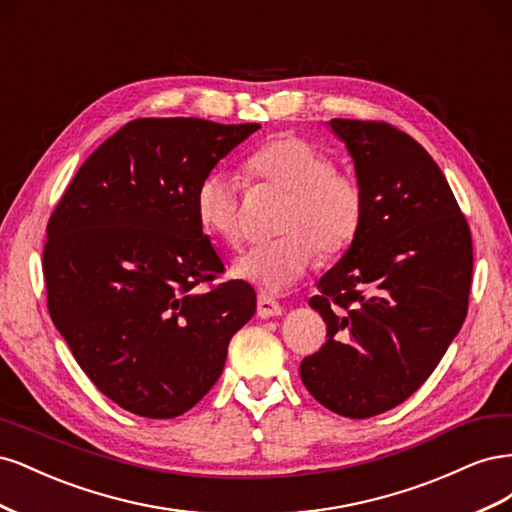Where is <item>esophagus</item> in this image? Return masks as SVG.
I'll list each match as a JSON object with an SVG mask.
<instances>
[{
    "mask_svg": "<svg viewBox=\"0 0 512 512\" xmlns=\"http://www.w3.org/2000/svg\"><path fill=\"white\" fill-rule=\"evenodd\" d=\"M284 307L277 303L269 294H258V316L260 318H273V316H282Z\"/></svg>",
    "mask_w": 512,
    "mask_h": 512,
    "instance_id": "1",
    "label": "esophagus"
}]
</instances>
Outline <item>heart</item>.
<instances>
[{
    "mask_svg": "<svg viewBox=\"0 0 512 512\" xmlns=\"http://www.w3.org/2000/svg\"><path fill=\"white\" fill-rule=\"evenodd\" d=\"M250 181L286 192L277 218V239L252 245L235 262V273L265 292H284L314 265L318 252L337 254L359 235L365 194L359 179L335 168L329 153L301 136H277L250 153L243 164ZM239 179L211 173L198 183L196 218L205 232L226 245H239Z\"/></svg>",
    "mask_w": 512,
    "mask_h": 512,
    "instance_id": "b5f03b06",
    "label": "heart"
}]
</instances>
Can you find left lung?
I'll return each mask as SVG.
<instances>
[{"mask_svg": "<svg viewBox=\"0 0 512 512\" xmlns=\"http://www.w3.org/2000/svg\"><path fill=\"white\" fill-rule=\"evenodd\" d=\"M365 194L359 235L309 299L327 342L301 380L335 414L369 418L406 401L468 314L472 235L440 166L386 121L333 119Z\"/></svg>", "mask_w": 512, "mask_h": 512, "instance_id": "left-lung-1", "label": "left lung"}]
</instances>
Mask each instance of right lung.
<instances>
[{
  "instance_id": "right-lung-1",
  "label": "right lung",
  "mask_w": 512,
  "mask_h": 512,
  "mask_svg": "<svg viewBox=\"0 0 512 512\" xmlns=\"http://www.w3.org/2000/svg\"><path fill=\"white\" fill-rule=\"evenodd\" d=\"M196 117H143L91 153L46 226V307L100 393L145 418L188 412L218 382L256 312L194 209L198 183L254 134ZM200 285L205 291H196Z\"/></svg>"
}]
</instances>
